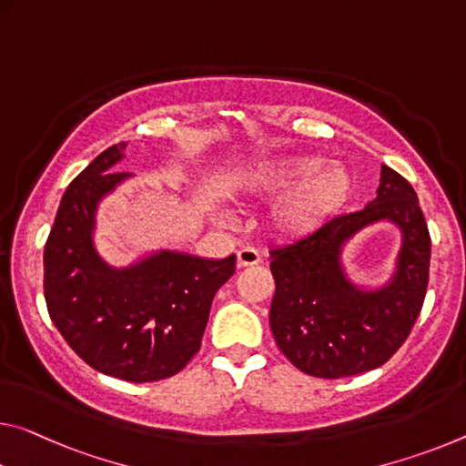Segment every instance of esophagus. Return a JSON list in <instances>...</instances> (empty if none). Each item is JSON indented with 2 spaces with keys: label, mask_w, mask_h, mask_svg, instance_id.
I'll list each match as a JSON object with an SVG mask.
<instances>
[{
  "label": "esophagus",
  "mask_w": 466,
  "mask_h": 466,
  "mask_svg": "<svg viewBox=\"0 0 466 466\" xmlns=\"http://www.w3.org/2000/svg\"><path fill=\"white\" fill-rule=\"evenodd\" d=\"M236 257H238V268H248V265H257L261 261L259 250L255 247H242Z\"/></svg>",
  "instance_id": "34e87169"
}]
</instances>
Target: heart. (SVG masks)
<instances>
[{"label": "heart", "mask_w": 466, "mask_h": 466, "mask_svg": "<svg viewBox=\"0 0 466 466\" xmlns=\"http://www.w3.org/2000/svg\"><path fill=\"white\" fill-rule=\"evenodd\" d=\"M240 190L253 197L279 195L269 221L279 234L302 238L326 226L352 190V174L339 161L319 155H269L240 176ZM218 216L224 211L218 209Z\"/></svg>", "instance_id": "1"}]
</instances>
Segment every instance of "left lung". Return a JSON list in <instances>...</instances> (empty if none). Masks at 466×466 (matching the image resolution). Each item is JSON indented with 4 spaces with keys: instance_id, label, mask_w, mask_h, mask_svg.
Masks as SVG:
<instances>
[{
    "instance_id": "obj_1",
    "label": "left lung",
    "mask_w": 466,
    "mask_h": 466,
    "mask_svg": "<svg viewBox=\"0 0 466 466\" xmlns=\"http://www.w3.org/2000/svg\"><path fill=\"white\" fill-rule=\"evenodd\" d=\"M381 220L401 230L395 271L380 287H360L343 269V247ZM269 255L276 279L269 326L279 350L302 373L338 380L383 365L410 334L430 282L431 238L415 188L381 166L378 197L363 209Z\"/></svg>"
}]
</instances>
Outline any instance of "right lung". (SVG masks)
I'll return each mask as SVG.
<instances>
[{
	"label": "right lung",
	"instance_id": "obj_1",
	"mask_svg": "<svg viewBox=\"0 0 466 466\" xmlns=\"http://www.w3.org/2000/svg\"><path fill=\"white\" fill-rule=\"evenodd\" d=\"M127 143L97 155L62 197L43 268L46 302L70 349L124 381L172 378L201 349L213 297L232 278L226 259L155 250L127 268H114L95 248L99 203L132 174L114 172Z\"/></svg>",
	"mask_w": 466,
	"mask_h": 466
}]
</instances>
